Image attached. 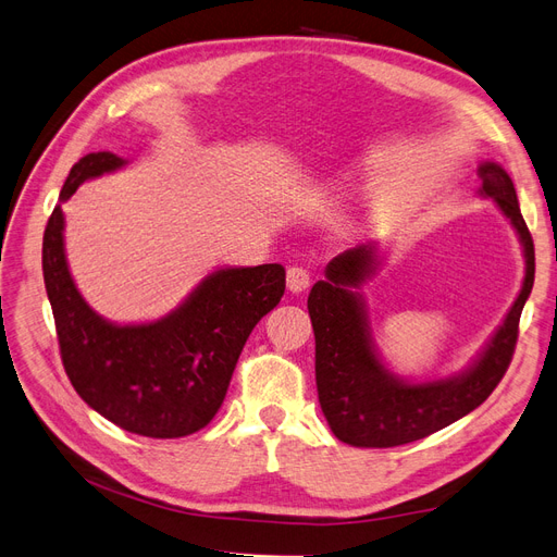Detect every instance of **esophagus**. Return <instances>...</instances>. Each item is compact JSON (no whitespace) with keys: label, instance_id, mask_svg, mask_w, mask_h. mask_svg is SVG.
<instances>
[{"label":"esophagus","instance_id":"34e87169","mask_svg":"<svg viewBox=\"0 0 557 557\" xmlns=\"http://www.w3.org/2000/svg\"><path fill=\"white\" fill-rule=\"evenodd\" d=\"M311 285V274L305 267H290L288 269V290L290 293H305Z\"/></svg>","mask_w":557,"mask_h":557}]
</instances>
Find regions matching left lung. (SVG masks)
Wrapping results in <instances>:
<instances>
[{
	"instance_id": "left-lung-1",
	"label": "left lung",
	"mask_w": 557,
	"mask_h": 557,
	"mask_svg": "<svg viewBox=\"0 0 557 557\" xmlns=\"http://www.w3.org/2000/svg\"><path fill=\"white\" fill-rule=\"evenodd\" d=\"M479 178L481 195L493 197L518 232L525 252V281L491 344L465 374L407 383L383 367L369 336L364 301L352 293L374 272L376 248L372 244L336 256L325 269V281L311 288L318 401L339 442L358 448H393L425 440L481 407L507 374L520 313L534 283V244L509 174L497 162H483Z\"/></svg>"
}]
</instances>
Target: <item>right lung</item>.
Masks as SVG:
<instances>
[{
	"label": "right lung",
	"mask_w": 557,
	"mask_h": 557,
	"mask_svg": "<svg viewBox=\"0 0 557 557\" xmlns=\"http://www.w3.org/2000/svg\"><path fill=\"white\" fill-rule=\"evenodd\" d=\"M123 164L102 150L72 166L44 232L46 293L64 372L81 399L132 434L176 440L207 428L221 409L248 334L285 293V269H218L156 323L113 325L97 315L66 267L62 201L83 181Z\"/></svg>",
	"instance_id": "1"
}]
</instances>
